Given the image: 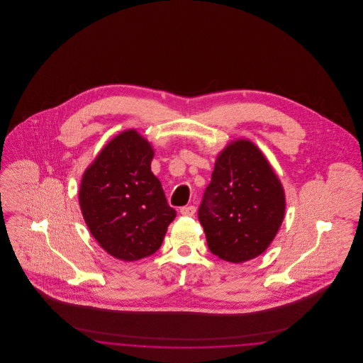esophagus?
Returning <instances> with one entry per match:
<instances>
[{
  "label": "esophagus",
  "mask_w": 363,
  "mask_h": 363,
  "mask_svg": "<svg viewBox=\"0 0 363 363\" xmlns=\"http://www.w3.org/2000/svg\"><path fill=\"white\" fill-rule=\"evenodd\" d=\"M179 212H181V215H184V216H193V215L196 213V207H193V206L182 207Z\"/></svg>",
  "instance_id": "obj_1"
}]
</instances>
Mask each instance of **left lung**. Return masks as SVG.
Instances as JSON below:
<instances>
[{"label":"left lung","instance_id":"obj_1","mask_svg":"<svg viewBox=\"0 0 363 363\" xmlns=\"http://www.w3.org/2000/svg\"><path fill=\"white\" fill-rule=\"evenodd\" d=\"M286 193L259 147L231 140L218 154L199 209L209 250L241 264L262 255L284 219Z\"/></svg>","mask_w":363,"mask_h":363}]
</instances>
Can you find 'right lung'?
Listing matches in <instances>:
<instances>
[{"mask_svg":"<svg viewBox=\"0 0 363 363\" xmlns=\"http://www.w3.org/2000/svg\"><path fill=\"white\" fill-rule=\"evenodd\" d=\"M155 151L136 129L111 138L82 177L79 203L86 227L110 256L154 255L177 215L151 172Z\"/></svg>","mask_w":363,"mask_h":363,"instance_id":"1","label":"right lung"}]
</instances>
